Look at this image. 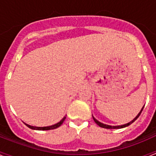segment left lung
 I'll use <instances>...</instances> for the list:
<instances>
[{"label":"left lung","mask_w":156,"mask_h":156,"mask_svg":"<svg viewBox=\"0 0 156 156\" xmlns=\"http://www.w3.org/2000/svg\"><path fill=\"white\" fill-rule=\"evenodd\" d=\"M144 107H143V108H142V109L140 110V112L138 113V115H137V116L135 117L134 119H133V120L131 121V122H128V123H126V124L122 125V126H109V125H106V124H104V123H101V122H99V121H98L97 119H95V118H94V117H93V119H94V122H96V123H97V124L99 126H100V127L106 128V129H120V128L126 127V126H129V125H130V124H131V123H133V122H134V121L136 120V119H137V118H138L139 115H140V113H141V112H142V110H143V108H144Z\"/></svg>","instance_id":"8db88e82"}]
</instances>
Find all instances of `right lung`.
<instances>
[{
    "instance_id": "add662e5",
    "label": "right lung",
    "mask_w": 156,
    "mask_h": 156,
    "mask_svg": "<svg viewBox=\"0 0 156 156\" xmlns=\"http://www.w3.org/2000/svg\"><path fill=\"white\" fill-rule=\"evenodd\" d=\"M66 116H65L64 118H63L62 119L61 121L59 122H58V123H56V124L55 125H52V126H44V127H38V126H30V125H28V124H25L27 125V126H28L29 128H30V129H37V130H49V129H56V128L59 127V126H61L62 124L63 123V122L65 121V119H66Z\"/></svg>"
}]
</instances>
